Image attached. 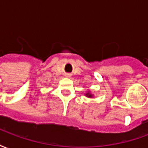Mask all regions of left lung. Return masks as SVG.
I'll list each match as a JSON object with an SVG mask.
<instances>
[{
    "label": "left lung",
    "mask_w": 148,
    "mask_h": 148,
    "mask_svg": "<svg viewBox=\"0 0 148 148\" xmlns=\"http://www.w3.org/2000/svg\"><path fill=\"white\" fill-rule=\"evenodd\" d=\"M86 96L88 97H93V95H92V94H90V92H88L87 93H86Z\"/></svg>",
    "instance_id": "left-lung-1"
}]
</instances>
